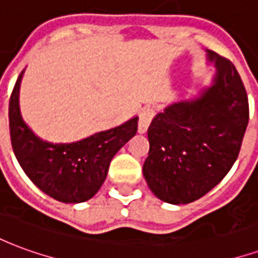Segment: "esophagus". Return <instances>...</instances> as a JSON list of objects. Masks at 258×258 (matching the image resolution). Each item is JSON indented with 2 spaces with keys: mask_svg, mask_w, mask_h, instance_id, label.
<instances>
[{
  "mask_svg": "<svg viewBox=\"0 0 258 258\" xmlns=\"http://www.w3.org/2000/svg\"><path fill=\"white\" fill-rule=\"evenodd\" d=\"M153 116H155V110H153L152 107H145V109L140 113L138 131H140L141 134L146 133V130H148V127H149V124H151Z\"/></svg>",
  "mask_w": 258,
  "mask_h": 258,
  "instance_id": "esophagus-1",
  "label": "esophagus"
}]
</instances>
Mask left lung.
<instances>
[{"mask_svg":"<svg viewBox=\"0 0 258 258\" xmlns=\"http://www.w3.org/2000/svg\"><path fill=\"white\" fill-rule=\"evenodd\" d=\"M216 77L194 101L173 103L148 128L149 153L144 177L157 198L186 205L205 196L238 159L249 123V101L238 70L207 51Z\"/></svg>","mask_w":258,"mask_h":258,"instance_id":"left-lung-1","label":"left lung"}]
</instances>
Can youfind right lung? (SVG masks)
Instances as JSON below:
<instances>
[{"instance_id": "right-lung-1", "label": "right lung", "mask_w": 258, "mask_h": 258, "mask_svg": "<svg viewBox=\"0 0 258 258\" xmlns=\"http://www.w3.org/2000/svg\"><path fill=\"white\" fill-rule=\"evenodd\" d=\"M23 72L9 99L11 144L20 167L33 184L59 202L81 203L91 199L106 178L113 156L137 134L138 117L77 142L49 144L33 134L20 116Z\"/></svg>"}]
</instances>
